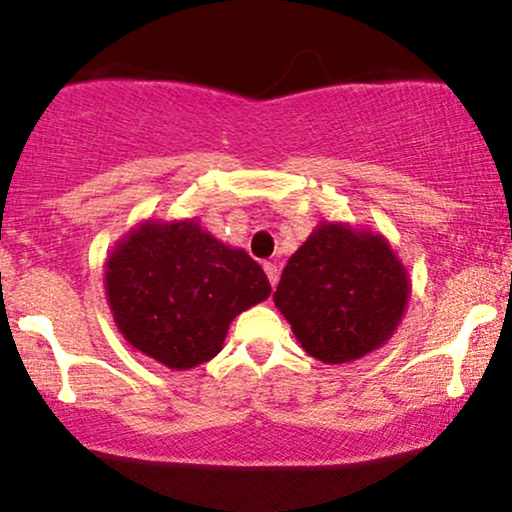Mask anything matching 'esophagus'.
Masks as SVG:
<instances>
[{
    "mask_svg": "<svg viewBox=\"0 0 512 512\" xmlns=\"http://www.w3.org/2000/svg\"><path fill=\"white\" fill-rule=\"evenodd\" d=\"M264 272H267L269 281H272V286H276V281H279V267H276L274 262H264Z\"/></svg>",
    "mask_w": 512,
    "mask_h": 512,
    "instance_id": "obj_1",
    "label": "esophagus"
}]
</instances>
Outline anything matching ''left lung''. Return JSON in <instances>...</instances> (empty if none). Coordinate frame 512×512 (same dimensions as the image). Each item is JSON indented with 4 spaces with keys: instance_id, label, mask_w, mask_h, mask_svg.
<instances>
[{
    "instance_id": "8db88e82",
    "label": "left lung",
    "mask_w": 512,
    "mask_h": 512,
    "mask_svg": "<svg viewBox=\"0 0 512 512\" xmlns=\"http://www.w3.org/2000/svg\"><path fill=\"white\" fill-rule=\"evenodd\" d=\"M409 293V272L385 236L320 221L286 262L274 305L310 356L337 366L387 344Z\"/></svg>"
}]
</instances>
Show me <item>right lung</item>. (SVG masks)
<instances>
[{
	"mask_svg": "<svg viewBox=\"0 0 512 512\" xmlns=\"http://www.w3.org/2000/svg\"><path fill=\"white\" fill-rule=\"evenodd\" d=\"M105 298L129 346L170 370L221 351L233 317L269 298L267 274L195 219H149L105 260Z\"/></svg>",
	"mask_w": 512,
	"mask_h": 512,
	"instance_id": "right-lung-1",
	"label": "right lung"
}]
</instances>
